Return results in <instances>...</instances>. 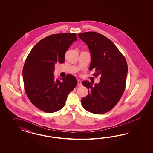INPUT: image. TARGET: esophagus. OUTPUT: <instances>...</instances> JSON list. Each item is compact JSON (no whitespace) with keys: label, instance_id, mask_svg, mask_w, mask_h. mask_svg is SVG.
I'll return each instance as SVG.
<instances>
[{"label":"esophagus","instance_id":"1","mask_svg":"<svg viewBox=\"0 0 153 153\" xmlns=\"http://www.w3.org/2000/svg\"><path fill=\"white\" fill-rule=\"evenodd\" d=\"M77 85L79 86H81L82 85V82H81V81L80 79H77Z\"/></svg>","mask_w":153,"mask_h":153}]
</instances>
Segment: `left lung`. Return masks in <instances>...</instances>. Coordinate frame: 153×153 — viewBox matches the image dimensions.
I'll return each instance as SVG.
<instances>
[{
    "label": "left lung",
    "instance_id": "1",
    "mask_svg": "<svg viewBox=\"0 0 153 153\" xmlns=\"http://www.w3.org/2000/svg\"><path fill=\"white\" fill-rule=\"evenodd\" d=\"M88 46L91 54L90 70L95 69L94 76H100L99 83L83 81L88 90L81 100L82 107L94 114L105 113L115 107L124 93L128 67L125 58L108 38L96 32L79 33Z\"/></svg>",
    "mask_w": 153,
    "mask_h": 153
}]
</instances>
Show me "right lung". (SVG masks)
Listing matches in <instances>:
<instances>
[{"instance_id": "obj_1", "label": "right lung", "mask_w": 153, "mask_h": 153, "mask_svg": "<svg viewBox=\"0 0 153 153\" xmlns=\"http://www.w3.org/2000/svg\"><path fill=\"white\" fill-rule=\"evenodd\" d=\"M76 34L57 33L42 39L28 55L22 71L25 90L30 102L46 113L60 110L70 92L77 85L74 76L68 74L61 81L55 79L56 63H63L71 45L77 41Z\"/></svg>"}]
</instances>
